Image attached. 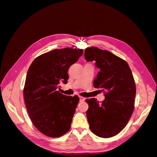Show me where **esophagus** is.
<instances>
[{"label": "esophagus", "mask_w": 157, "mask_h": 157, "mask_svg": "<svg viewBox=\"0 0 157 157\" xmlns=\"http://www.w3.org/2000/svg\"><path fill=\"white\" fill-rule=\"evenodd\" d=\"M79 98H80V102H82V101H84L85 100V98H84V97H82V96H80V97H79Z\"/></svg>", "instance_id": "obj_1"}]
</instances>
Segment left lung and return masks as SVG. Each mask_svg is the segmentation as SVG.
I'll use <instances>...</instances> for the list:
<instances>
[{
  "label": "left lung",
  "mask_w": 157,
  "mask_h": 157,
  "mask_svg": "<svg viewBox=\"0 0 157 157\" xmlns=\"http://www.w3.org/2000/svg\"><path fill=\"white\" fill-rule=\"evenodd\" d=\"M84 58L96 61L95 65L100 71L94 86L105 92L101 103L95 98L86 100L90 128L103 138L115 136L124 129L134 111L136 88L132 71L126 61L96 47L85 49Z\"/></svg>",
  "instance_id": "obj_1"
}]
</instances>
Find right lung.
Here are the masks:
<instances>
[{"mask_svg":"<svg viewBox=\"0 0 157 157\" xmlns=\"http://www.w3.org/2000/svg\"><path fill=\"white\" fill-rule=\"evenodd\" d=\"M82 49H55L38 56L28 69L23 96L33 124L41 133L59 137L67 133L79 101L77 96L59 92L67 84V71L82 55Z\"/></svg>","mask_w":157,"mask_h":157,"instance_id":"1","label":"right lung"}]
</instances>
